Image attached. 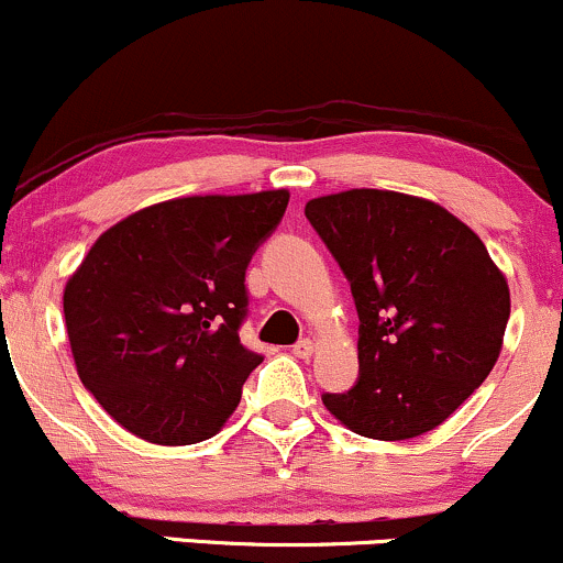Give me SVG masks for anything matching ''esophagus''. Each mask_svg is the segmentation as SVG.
<instances>
[{
    "label": "esophagus",
    "mask_w": 563,
    "mask_h": 563,
    "mask_svg": "<svg viewBox=\"0 0 563 563\" xmlns=\"http://www.w3.org/2000/svg\"><path fill=\"white\" fill-rule=\"evenodd\" d=\"M314 349H318V344L312 339H301L299 344H294V354L301 360H309L314 354Z\"/></svg>",
    "instance_id": "1"
}]
</instances>
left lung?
<instances>
[{"instance_id": "8db88e82", "label": "left lung", "mask_w": 563, "mask_h": 563, "mask_svg": "<svg viewBox=\"0 0 563 563\" xmlns=\"http://www.w3.org/2000/svg\"><path fill=\"white\" fill-rule=\"evenodd\" d=\"M352 283L360 378L322 394L360 437L399 442L437 429L489 376L510 290L482 238L444 206L394 190L312 198L303 209Z\"/></svg>"}]
</instances>
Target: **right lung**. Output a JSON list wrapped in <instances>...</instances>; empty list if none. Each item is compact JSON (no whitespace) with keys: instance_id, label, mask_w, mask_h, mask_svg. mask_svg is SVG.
Returning <instances> with one entry per match:
<instances>
[{"instance_id":"add662e5","label":"right lung","mask_w":563,"mask_h":563,"mask_svg":"<svg viewBox=\"0 0 563 563\" xmlns=\"http://www.w3.org/2000/svg\"><path fill=\"white\" fill-rule=\"evenodd\" d=\"M288 190L161 200L108 228L63 290L81 384L153 444L222 431L262 363L241 344L245 267Z\"/></svg>"}]
</instances>
